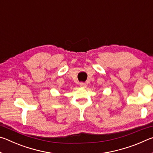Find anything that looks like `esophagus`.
Listing matches in <instances>:
<instances>
[{
	"label": "esophagus",
	"mask_w": 153,
	"mask_h": 153,
	"mask_svg": "<svg viewBox=\"0 0 153 153\" xmlns=\"http://www.w3.org/2000/svg\"><path fill=\"white\" fill-rule=\"evenodd\" d=\"M79 86H80V87H82V88H86V84H85V83H84V82H81L79 84Z\"/></svg>",
	"instance_id": "esophagus-1"
}]
</instances>
